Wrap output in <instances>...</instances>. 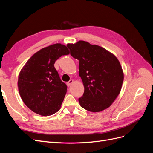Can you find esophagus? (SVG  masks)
Segmentation results:
<instances>
[{
    "label": "esophagus",
    "instance_id": "34e87169",
    "mask_svg": "<svg viewBox=\"0 0 153 153\" xmlns=\"http://www.w3.org/2000/svg\"><path fill=\"white\" fill-rule=\"evenodd\" d=\"M73 82V80H70L69 82H66V84H67V85H68V87H69V86H71V85L72 84Z\"/></svg>",
    "mask_w": 153,
    "mask_h": 153
}]
</instances>
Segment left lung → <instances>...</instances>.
Returning a JSON list of instances; mask_svg holds the SVG:
<instances>
[{
	"label": "left lung",
	"instance_id": "obj_1",
	"mask_svg": "<svg viewBox=\"0 0 153 153\" xmlns=\"http://www.w3.org/2000/svg\"><path fill=\"white\" fill-rule=\"evenodd\" d=\"M71 56L79 61V75L84 92L78 98L80 106L90 112L108 108L121 89L124 75L114 55L103 47L84 41L68 44Z\"/></svg>",
	"mask_w": 153,
	"mask_h": 153
}]
</instances>
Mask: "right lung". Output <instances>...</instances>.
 <instances>
[{
	"instance_id": "add662e5",
	"label": "right lung",
	"mask_w": 153,
	"mask_h": 153,
	"mask_svg": "<svg viewBox=\"0 0 153 153\" xmlns=\"http://www.w3.org/2000/svg\"><path fill=\"white\" fill-rule=\"evenodd\" d=\"M67 47L56 43L42 48L28 60L19 74L21 98L36 114L48 116L61 108L67 85L60 78L54 64L62 55L69 53Z\"/></svg>"
}]
</instances>
